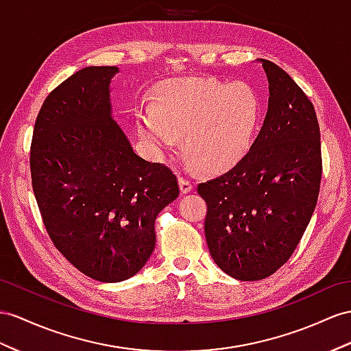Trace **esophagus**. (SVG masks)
Segmentation results:
<instances>
[{"mask_svg":"<svg viewBox=\"0 0 351 351\" xmlns=\"http://www.w3.org/2000/svg\"><path fill=\"white\" fill-rule=\"evenodd\" d=\"M179 188H181V193L182 194H188L190 191H193L194 185H193L191 181H188V179L181 178V179H179Z\"/></svg>","mask_w":351,"mask_h":351,"instance_id":"esophagus-1","label":"esophagus"}]
</instances>
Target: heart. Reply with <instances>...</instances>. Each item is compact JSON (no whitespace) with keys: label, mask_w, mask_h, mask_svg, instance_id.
I'll list each match as a JSON object with an SVG mask.
<instances>
[{"label":"heart","mask_w":351,"mask_h":351,"mask_svg":"<svg viewBox=\"0 0 351 351\" xmlns=\"http://www.w3.org/2000/svg\"><path fill=\"white\" fill-rule=\"evenodd\" d=\"M259 119L261 102L247 84L179 78L160 86L156 104L138 111L136 125L156 157L175 148L181 134L186 167L219 173L247 156Z\"/></svg>","instance_id":"heart-1"}]
</instances>
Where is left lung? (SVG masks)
<instances>
[{
	"label": "left lung",
	"instance_id": "left-lung-1",
	"mask_svg": "<svg viewBox=\"0 0 351 351\" xmlns=\"http://www.w3.org/2000/svg\"><path fill=\"white\" fill-rule=\"evenodd\" d=\"M268 110L247 156L197 186L204 234L223 273L243 282L276 273L298 246L317 203L322 156L316 111L291 75L265 59Z\"/></svg>",
	"mask_w": 351,
	"mask_h": 351
}]
</instances>
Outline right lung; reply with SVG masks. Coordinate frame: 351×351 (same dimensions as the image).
Masks as SVG:
<instances>
[{"instance_id": "1", "label": "right lung", "mask_w": 351, "mask_h": 351, "mask_svg": "<svg viewBox=\"0 0 351 351\" xmlns=\"http://www.w3.org/2000/svg\"><path fill=\"white\" fill-rule=\"evenodd\" d=\"M117 66H87L46 97L35 121L31 175L53 243L83 274L117 283L156 247L154 222L176 200V176L133 151L114 120Z\"/></svg>"}]
</instances>
